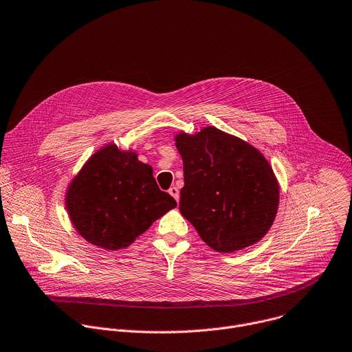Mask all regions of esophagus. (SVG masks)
<instances>
[{
	"mask_svg": "<svg viewBox=\"0 0 352 352\" xmlns=\"http://www.w3.org/2000/svg\"><path fill=\"white\" fill-rule=\"evenodd\" d=\"M168 193L178 201L179 200V190H178V188H175V186H171L170 189H168Z\"/></svg>",
	"mask_w": 352,
	"mask_h": 352,
	"instance_id": "obj_1",
	"label": "esophagus"
}]
</instances>
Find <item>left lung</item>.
Masks as SVG:
<instances>
[{
  "label": "left lung",
  "mask_w": 352,
  "mask_h": 352,
  "mask_svg": "<svg viewBox=\"0 0 352 352\" xmlns=\"http://www.w3.org/2000/svg\"><path fill=\"white\" fill-rule=\"evenodd\" d=\"M174 141L184 162L179 211L201 241L218 253L260 242L279 206V182L264 155L211 126Z\"/></svg>",
  "instance_id": "left-lung-1"
}]
</instances>
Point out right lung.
Instances as JSON below:
<instances>
[{
  "mask_svg": "<svg viewBox=\"0 0 352 352\" xmlns=\"http://www.w3.org/2000/svg\"><path fill=\"white\" fill-rule=\"evenodd\" d=\"M65 204L72 225L88 243L129 248L177 201L159 189L153 168L135 151L116 144L98 149L70 181Z\"/></svg>",
  "mask_w": 352,
  "mask_h": 352,
  "instance_id": "obj_1",
  "label": "right lung"
}]
</instances>
